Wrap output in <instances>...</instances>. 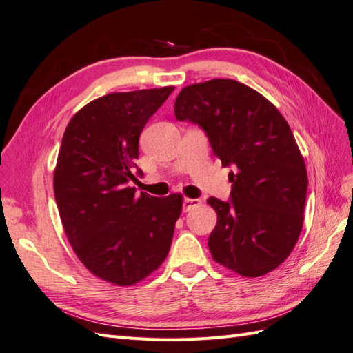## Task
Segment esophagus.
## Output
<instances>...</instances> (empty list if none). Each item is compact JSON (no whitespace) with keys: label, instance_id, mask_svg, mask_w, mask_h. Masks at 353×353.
Instances as JSON below:
<instances>
[{"label":"esophagus","instance_id":"esophagus-1","mask_svg":"<svg viewBox=\"0 0 353 353\" xmlns=\"http://www.w3.org/2000/svg\"><path fill=\"white\" fill-rule=\"evenodd\" d=\"M200 205V200H195V198H185L183 200V212L192 210L194 207Z\"/></svg>","mask_w":353,"mask_h":353}]
</instances>
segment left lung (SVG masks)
<instances>
[{"label": "left lung", "instance_id": "1", "mask_svg": "<svg viewBox=\"0 0 353 353\" xmlns=\"http://www.w3.org/2000/svg\"><path fill=\"white\" fill-rule=\"evenodd\" d=\"M177 121L205 132L230 171V201L210 196L218 222L209 236L213 259L245 277L274 270L300 237L307 171L285 117L256 90L213 79L180 90Z\"/></svg>", "mask_w": 353, "mask_h": 353}]
</instances>
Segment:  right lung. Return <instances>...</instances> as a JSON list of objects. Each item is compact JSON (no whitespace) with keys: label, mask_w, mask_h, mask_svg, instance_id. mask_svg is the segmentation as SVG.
Listing matches in <instances>:
<instances>
[{"label":"right lung","mask_w":353,"mask_h":353,"mask_svg":"<svg viewBox=\"0 0 353 353\" xmlns=\"http://www.w3.org/2000/svg\"><path fill=\"white\" fill-rule=\"evenodd\" d=\"M173 90L94 99L71 117L62 137L53 191L65 236L90 273L114 285L137 283L164 263L182 212V195L137 196L128 186L140 134Z\"/></svg>","instance_id":"obj_1"}]
</instances>
